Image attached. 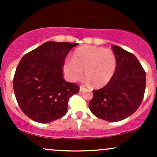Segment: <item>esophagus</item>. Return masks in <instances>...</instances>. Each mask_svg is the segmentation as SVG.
<instances>
[{
	"label": "esophagus",
	"mask_w": 157,
	"mask_h": 157,
	"mask_svg": "<svg viewBox=\"0 0 157 157\" xmlns=\"http://www.w3.org/2000/svg\"><path fill=\"white\" fill-rule=\"evenodd\" d=\"M86 89L84 87V86H80V92H82V91H84V90H86Z\"/></svg>",
	"instance_id": "esophagus-1"
}]
</instances>
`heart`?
<instances>
[{
	"label": "heart",
	"instance_id": "obj_1",
	"mask_svg": "<svg viewBox=\"0 0 157 157\" xmlns=\"http://www.w3.org/2000/svg\"><path fill=\"white\" fill-rule=\"evenodd\" d=\"M64 72L71 81H77L84 75L95 87L108 84L116 69V58L109 49L83 46L73 53L72 59L64 64Z\"/></svg>",
	"mask_w": 157,
	"mask_h": 157
}]
</instances>
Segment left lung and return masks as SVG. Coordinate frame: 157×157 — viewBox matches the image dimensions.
<instances>
[{
    "instance_id": "8db88e82",
    "label": "left lung",
    "mask_w": 157,
    "mask_h": 157,
    "mask_svg": "<svg viewBox=\"0 0 157 157\" xmlns=\"http://www.w3.org/2000/svg\"><path fill=\"white\" fill-rule=\"evenodd\" d=\"M116 69L112 80L100 90H93L89 103L92 113L108 121H119L137 111L146 88V73L135 55L112 46Z\"/></svg>"
}]
</instances>
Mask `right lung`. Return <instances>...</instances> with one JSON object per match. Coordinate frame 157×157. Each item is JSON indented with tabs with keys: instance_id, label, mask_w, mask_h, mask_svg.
Wrapping results in <instances>:
<instances>
[{
	"instance_id": "1",
	"label": "right lung",
	"mask_w": 157,
	"mask_h": 157,
	"mask_svg": "<svg viewBox=\"0 0 157 157\" xmlns=\"http://www.w3.org/2000/svg\"><path fill=\"white\" fill-rule=\"evenodd\" d=\"M77 43L46 42L22 58L16 70L13 90L23 113L39 123H49L67 112L69 98L79 86L63 78L66 56Z\"/></svg>"
}]
</instances>
